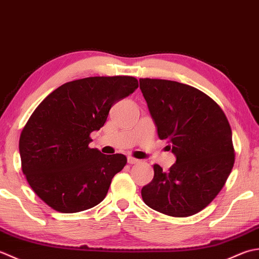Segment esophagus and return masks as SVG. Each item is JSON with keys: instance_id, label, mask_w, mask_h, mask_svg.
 <instances>
[{"instance_id": "obj_1", "label": "esophagus", "mask_w": 259, "mask_h": 259, "mask_svg": "<svg viewBox=\"0 0 259 259\" xmlns=\"http://www.w3.org/2000/svg\"><path fill=\"white\" fill-rule=\"evenodd\" d=\"M127 162H128V164H135V163L139 162V160L134 159V157H132V156H128L127 157Z\"/></svg>"}]
</instances>
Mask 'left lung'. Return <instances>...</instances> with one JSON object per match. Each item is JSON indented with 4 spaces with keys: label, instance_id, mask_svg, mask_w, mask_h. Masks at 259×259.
<instances>
[{
    "label": "left lung",
    "instance_id": "left-lung-1",
    "mask_svg": "<svg viewBox=\"0 0 259 259\" xmlns=\"http://www.w3.org/2000/svg\"><path fill=\"white\" fill-rule=\"evenodd\" d=\"M140 88L159 137L177 157L167 172L154 164V178L142 188L143 201L171 217L196 214L220 192L234 166L228 119L212 98L189 85L141 78Z\"/></svg>",
    "mask_w": 259,
    "mask_h": 259
}]
</instances>
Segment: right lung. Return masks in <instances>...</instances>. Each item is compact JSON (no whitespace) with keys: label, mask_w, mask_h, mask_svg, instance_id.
Instances as JSON below:
<instances>
[{"label":"right lung","mask_w":259,"mask_h":259,"mask_svg":"<svg viewBox=\"0 0 259 259\" xmlns=\"http://www.w3.org/2000/svg\"><path fill=\"white\" fill-rule=\"evenodd\" d=\"M139 87L134 77H88L48 95L22 130V172L42 201L62 213L91 209L104 200L123 170V154L91 149V133L103 127L110 107Z\"/></svg>","instance_id":"right-lung-1"}]
</instances>
